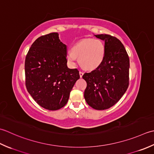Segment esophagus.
<instances>
[{
  "label": "esophagus",
  "mask_w": 154,
  "mask_h": 154,
  "mask_svg": "<svg viewBox=\"0 0 154 154\" xmlns=\"http://www.w3.org/2000/svg\"><path fill=\"white\" fill-rule=\"evenodd\" d=\"M79 74H80V78L82 77L83 74H84V72H82V71H80V72H79Z\"/></svg>",
  "instance_id": "34e87169"
}]
</instances>
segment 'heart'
<instances>
[{"instance_id": "1", "label": "heart", "mask_w": 154, "mask_h": 154, "mask_svg": "<svg viewBox=\"0 0 154 154\" xmlns=\"http://www.w3.org/2000/svg\"><path fill=\"white\" fill-rule=\"evenodd\" d=\"M105 46L99 39H85L78 42L66 53V60L70 66L76 64L79 58L80 64L88 70H94L102 63L105 57Z\"/></svg>"}]
</instances>
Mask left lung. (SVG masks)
Segmentation results:
<instances>
[{
  "label": "left lung",
  "mask_w": 154,
  "mask_h": 154,
  "mask_svg": "<svg viewBox=\"0 0 154 154\" xmlns=\"http://www.w3.org/2000/svg\"><path fill=\"white\" fill-rule=\"evenodd\" d=\"M94 36L105 42V57L98 68L83 75L87 83L84 98L90 107L103 110L116 104L127 90L130 59L117 38L108 34Z\"/></svg>",
  "instance_id": "8db88e82"
}]
</instances>
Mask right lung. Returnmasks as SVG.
Listing matches in <instances>:
<instances>
[{
  "mask_svg": "<svg viewBox=\"0 0 154 154\" xmlns=\"http://www.w3.org/2000/svg\"><path fill=\"white\" fill-rule=\"evenodd\" d=\"M28 92L42 108L57 110L66 104L80 78L76 68L67 66L66 45L57 32L40 36L28 52L24 64Z\"/></svg>",
  "mask_w": 154,
  "mask_h": 154,
  "instance_id": "obj_1",
  "label": "right lung"
}]
</instances>
